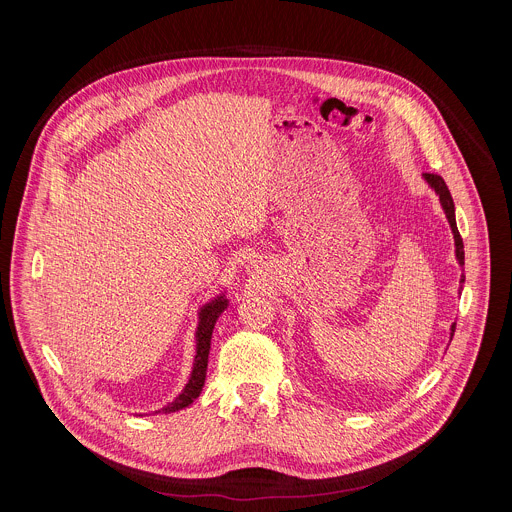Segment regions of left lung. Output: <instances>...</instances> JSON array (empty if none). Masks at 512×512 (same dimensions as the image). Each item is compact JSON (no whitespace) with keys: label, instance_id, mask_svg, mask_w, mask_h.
Instances as JSON below:
<instances>
[{"label":"left lung","instance_id":"8db88e82","mask_svg":"<svg viewBox=\"0 0 512 512\" xmlns=\"http://www.w3.org/2000/svg\"><path fill=\"white\" fill-rule=\"evenodd\" d=\"M425 180L431 184V188L440 194V200H442V206L446 210V216L450 221V227H452V233H454V241H456V257L460 261V265H464V243H462V237H460V231L456 227V212H454V200H452V194L444 182L442 176L437 174H423ZM462 283H464V277H462ZM456 332V326H452V336Z\"/></svg>","mask_w":512,"mask_h":512}]
</instances>
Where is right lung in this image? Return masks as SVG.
<instances>
[{
    "label": "right lung",
    "instance_id": "obj_1",
    "mask_svg": "<svg viewBox=\"0 0 512 512\" xmlns=\"http://www.w3.org/2000/svg\"><path fill=\"white\" fill-rule=\"evenodd\" d=\"M227 308V300L225 298H216L214 302L206 304L200 310V322H198V332H196V358H194V369L190 375L188 385L184 387V391L180 393V397H176L174 403H170L168 407H164L162 411L170 413V411H178L188 407L202 391L204 381H206V367H208V350H210V338H212V330L214 324L221 316V312ZM156 411V413H162Z\"/></svg>",
    "mask_w": 512,
    "mask_h": 512
}]
</instances>
